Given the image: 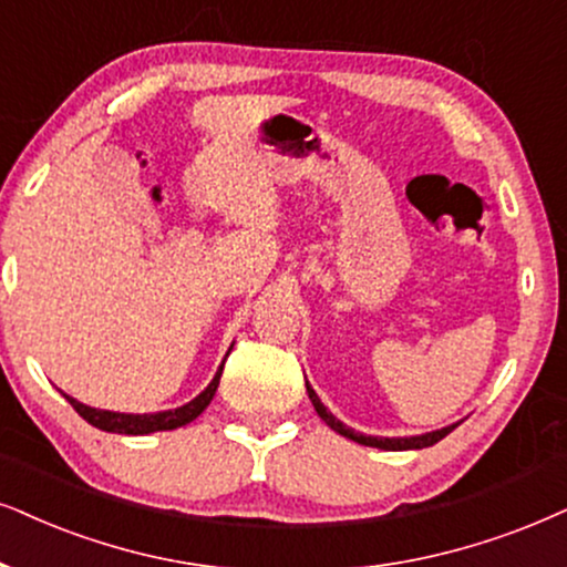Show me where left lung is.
Wrapping results in <instances>:
<instances>
[{"label":"left lung","mask_w":567,"mask_h":567,"mask_svg":"<svg viewBox=\"0 0 567 567\" xmlns=\"http://www.w3.org/2000/svg\"><path fill=\"white\" fill-rule=\"evenodd\" d=\"M306 390H308V398H311L313 408H317V413L321 415V421H324L329 429H334L337 434L348 436V440H353L358 444H367V447H379V450H421V447H432V444L444 440V436H447L457 426V424L444 426V429H440V432H429V434H421V436H398V440H395V436H392V440H390V436H367V434L353 432V429H348L346 424H342V421H337L334 415L329 413L324 405H321V400L317 398V392L311 390V384H308V382H306Z\"/></svg>","instance_id":"obj_1"}]
</instances>
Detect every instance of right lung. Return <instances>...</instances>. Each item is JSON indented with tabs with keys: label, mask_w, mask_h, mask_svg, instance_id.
Instances as JSON below:
<instances>
[{
	"label": "right lung",
	"mask_w": 567,
	"mask_h": 567,
	"mask_svg": "<svg viewBox=\"0 0 567 567\" xmlns=\"http://www.w3.org/2000/svg\"><path fill=\"white\" fill-rule=\"evenodd\" d=\"M221 369H225V363H221L217 377L212 379V384L206 386L204 392L196 400H190L188 405L183 408H175V411H164V413H143V415H133V413H112V411H96V408H89L83 403H78V400L68 398L70 405L75 408L78 415H83L85 421H89L91 426L102 429V432H114V434H152V432H169V429H177V426H185L190 424L193 419H198L200 413L206 411V405L212 403L214 392H217L219 386V377H221Z\"/></svg>",
	"instance_id": "1"
}]
</instances>
